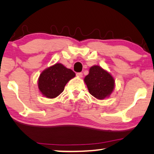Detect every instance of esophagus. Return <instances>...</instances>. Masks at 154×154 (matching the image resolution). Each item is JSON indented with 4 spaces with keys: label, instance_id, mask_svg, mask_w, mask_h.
<instances>
[{
    "label": "esophagus",
    "instance_id": "34e87169",
    "mask_svg": "<svg viewBox=\"0 0 154 154\" xmlns=\"http://www.w3.org/2000/svg\"><path fill=\"white\" fill-rule=\"evenodd\" d=\"M76 75H77V76L80 77V78H82V77H83V73H82V72L76 73Z\"/></svg>",
    "mask_w": 154,
    "mask_h": 154
}]
</instances>
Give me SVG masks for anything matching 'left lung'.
Listing matches in <instances>:
<instances>
[{
    "label": "left lung",
    "mask_w": 154,
    "mask_h": 154,
    "mask_svg": "<svg viewBox=\"0 0 154 154\" xmlns=\"http://www.w3.org/2000/svg\"><path fill=\"white\" fill-rule=\"evenodd\" d=\"M84 81L90 93L99 100L109 97L114 88L113 78L99 66H93L90 69L89 74L85 77Z\"/></svg>",
    "instance_id": "left-lung-1"
}]
</instances>
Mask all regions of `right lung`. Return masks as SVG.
I'll return each mask as SVG.
<instances>
[{"mask_svg":"<svg viewBox=\"0 0 154 154\" xmlns=\"http://www.w3.org/2000/svg\"><path fill=\"white\" fill-rule=\"evenodd\" d=\"M75 73L62 64H56L44 70L40 75L38 88L48 98H54L64 91L66 84Z\"/></svg>","mask_w":154,"mask_h":154,"instance_id":"1","label":"right lung"}]
</instances>
